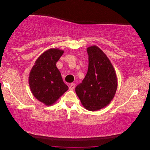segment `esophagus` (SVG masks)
Instances as JSON below:
<instances>
[{
  "mask_svg": "<svg viewBox=\"0 0 150 150\" xmlns=\"http://www.w3.org/2000/svg\"><path fill=\"white\" fill-rule=\"evenodd\" d=\"M75 83L70 84V86H69V89H70V90H73V89H75Z\"/></svg>",
  "mask_w": 150,
  "mask_h": 150,
  "instance_id": "34e87169",
  "label": "esophagus"
}]
</instances>
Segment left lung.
Returning <instances> with one entry per match:
<instances>
[{"label":"left lung","mask_w":150,"mask_h":150,"mask_svg":"<svg viewBox=\"0 0 150 150\" xmlns=\"http://www.w3.org/2000/svg\"><path fill=\"white\" fill-rule=\"evenodd\" d=\"M89 56L87 73L75 92L86 109L95 111L110 104L116 94L118 80L113 65L97 46L87 49Z\"/></svg>","instance_id":"obj_1"}]
</instances>
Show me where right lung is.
I'll use <instances>...</instances> for the list:
<instances>
[{"label": "right lung", "instance_id": "right-lung-1", "mask_svg": "<svg viewBox=\"0 0 150 150\" xmlns=\"http://www.w3.org/2000/svg\"><path fill=\"white\" fill-rule=\"evenodd\" d=\"M64 51L50 49L40 55L30 70L29 85L34 97L46 106H51L68 89L56 63Z\"/></svg>", "mask_w": 150, "mask_h": 150}]
</instances>
